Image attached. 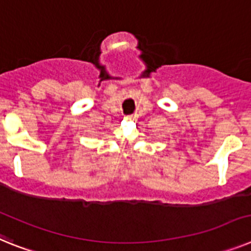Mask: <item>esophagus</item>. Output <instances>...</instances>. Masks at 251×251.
Wrapping results in <instances>:
<instances>
[{"label":"esophagus","instance_id":"1","mask_svg":"<svg viewBox=\"0 0 251 251\" xmlns=\"http://www.w3.org/2000/svg\"><path fill=\"white\" fill-rule=\"evenodd\" d=\"M125 119L126 120H134V119H135V117H134V116H126Z\"/></svg>","mask_w":251,"mask_h":251}]
</instances>
